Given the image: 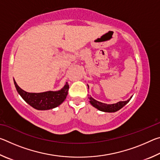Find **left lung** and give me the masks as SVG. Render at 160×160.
I'll use <instances>...</instances> for the list:
<instances>
[{"label": "left lung", "mask_w": 160, "mask_h": 160, "mask_svg": "<svg viewBox=\"0 0 160 160\" xmlns=\"http://www.w3.org/2000/svg\"><path fill=\"white\" fill-rule=\"evenodd\" d=\"M88 98L90 99V104L92 105L94 107H95L96 109L101 111V112L112 113V112H117V111H118L119 109H121V108L123 107L127 103H128V102L132 98V97L128 100H126V101H121L116 103V104H104V103H102L101 102L97 101L96 99L92 98V97H91V95H89Z\"/></svg>", "instance_id": "obj_1"}]
</instances>
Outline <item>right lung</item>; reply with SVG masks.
<instances>
[{"label": "right lung", "instance_id": "obj_1", "mask_svg": "<svg viewBox=\"0 0 160 160\" xmlns=\"http://www.w3.org/2000/svg\"><path fill=\"white\" fill-rule=\"evenodd\" d=\"M14 84L16 90L22 98L31 107L37 110H48L58 107L66 99L69 90V85L66 82L60 90L32 93L22 90L15 80Z\"/></svg>", "mask_w": 160, "mask_h": 160}]
</instances>
